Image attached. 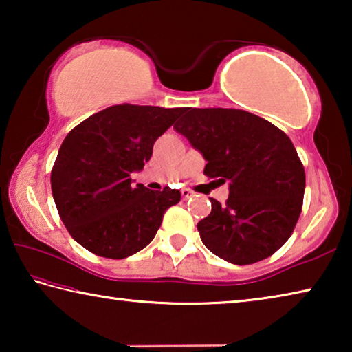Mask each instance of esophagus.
I'll use <instances>...</instances> for the list:
<instances>
[{
  "label": "esophagus",
  "mask_w": 352,
  "mask_h": 352,
  "mask_svg": "<svg viewBox=\"0 0 352 352\" xmlns=\"http://www.w3.org/2000/svg\"><path fill=\"white\" fill-rule=\"evenodd\" d=\"M192 195H194V192H192V190H190V189H186V188L182 189V197H183L184 200L189 199V197H192Z\"/></svg>",
  "instance_id": "obj_1"
}]
</instances>
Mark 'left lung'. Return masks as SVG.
Listing matches in <instances>:
<instances>
[{
  "label": "left lung",
  "mask_w": 352,
  "mask_h": 352,
  "mask_svg": "<svg viewBox=\"0 0 352 352\" xmlns=\"http://www.w3.org/2000/svg\"><path fill=\"white\" fill-rule=\"evenodd\" d=\"M204 155V174L230 183L225 205L197 223L200 239L219 258L254 264L281 248L298 222L306 174L283 130L236 109H188L174 126Z\"/></svg>",
  "instance_id": "obj_1"
}]
</instances>
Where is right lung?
I'll list each match as a JSON object with an SVG mask.
<instances>
[{"label": "right lung", "instance_id": "1", "mask_svg": "<svg viewBox=\"0 0 352 352\" xmlns=\"http://www.w3.org/2000/svg\"><path fill=\"white\" fill-rule=\"evenodd\" d=\"M183 109L113 105L94 113L63 140L51 172L58 216L83 248L102 258H129L152 242L180 190L133 184L155 141Z\"/></svg>", "mask_w": 352, "mask_h": 352}]
</instances>
